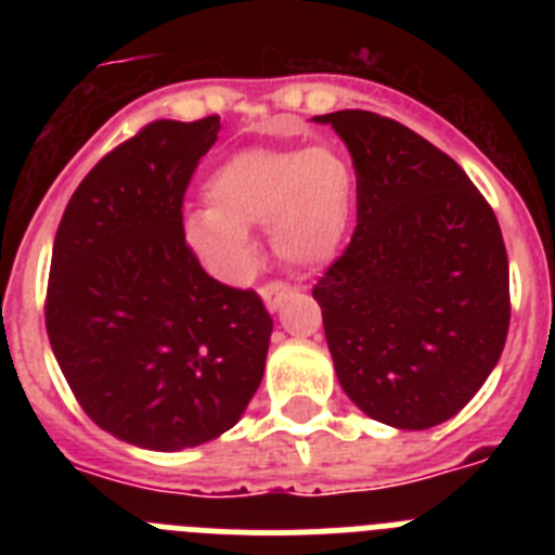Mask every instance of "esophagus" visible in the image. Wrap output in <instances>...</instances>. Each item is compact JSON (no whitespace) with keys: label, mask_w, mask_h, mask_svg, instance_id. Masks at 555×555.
<instances>
[{"label":"esophagus","mask_w":555,"mask_h":555,"mask_svg":"<svg viewBox=\"0 0 555 555\" xmlns=\"http://www.w3.org/2000/svg\"><path fill=\"white\" fill-rule=\"evenodd\" d=\"M288 294H292V286L283 281H269L261 286V297H263V302H267L269 311H278V306L286 300Z\"/></svg>","instance_id":"1"}]
</instances>
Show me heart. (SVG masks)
I'll use <instances>...</instances> for the list:
<instances>
[{
    "label": "heart",
    "instance_id": "1",
    "mask_svg": "<svg viewBox=\"0 0 555 555\" xmlns=\"http://www.w3.org/2000/svg\"><path fill=\"white\" fill-rule=\"evenodd\" d=\"M208 208L183 217V238L203 267L242 283L255 263L253 228L269 230L274 255L288 267L333 258L347 233L356 178L336 150H242L205 180Z\"/></svg>",
    "mask_w": 555,
    "mask_h": 555
}]
</instances>
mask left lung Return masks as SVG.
I'll return each mask as SVG.
<instances>
[{"label":"left lung","instance_id":"1","mask_svg":"<svg viewBox=\"0 0 555 555\" xmlns=\"http://www.w3.org/2000/svg\"><path fill=\"white\" fill-rule=\"evenodd\" d=\"M352 155L358 224L313 286L338 384L366 416L425 430L459 414L506 345L508 255L459 164L370 111L313 116Z\"/></svg>","mask_w":555,"mask_h":555}]
</instances>
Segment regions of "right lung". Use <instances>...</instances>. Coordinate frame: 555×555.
<instances>
[{"label":"right lung","instance_id":"add662e5","mask_svg":"<svg viewBox=\"0 0 555 555\" xmlns=\"http://www.w3.org/2000/svg\"><path fill=\"white\" fill-rule=\"evenodd\" d=\"M219 116L146 125L88 171L52 247L47 333L102 430L175 453L222 436L261 386L272 317L214 281L183 238V197Z\"/></svg>","mask_w":555,"mask_h":555}]
</instances>
